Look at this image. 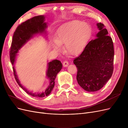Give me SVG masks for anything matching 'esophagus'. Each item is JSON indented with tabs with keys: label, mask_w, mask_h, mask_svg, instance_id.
Instances as JSON below:
<instances>
[{
	"label": "esophagus",
	"mask_w": 128,
	"mask_h": 128,
	"mask_svg": "<svg viewBox=\"0 0 128 128\" xmlns=\"http://www.w3.org/2000/svg\"><path fill=\"white\" fill-rule=\"evenodd\" d=\"M68 64H69V62H68L67 61H64L63 62V66H64V67H67Z\"/></svg>",
	"instance_id": "obj_1"
}]
</instances>
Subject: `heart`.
<instances>
[{
	"label": "heart",
	"instance_id": "b5f03b06",
	"mask_svg": "<svg viewBox=\"0 0 128 128\" xmlns=\"http://www.w3.org/2000/svg\"><path fill=\"white\" fill-rule=\"evenodd\" d=\"M90 34V28L87 23L77 20L68 22L57 30L53 48L60 51L61 45L64 43L66 52L72 56L78 55L84 50Z\"/></svg>",
	"mask_w": 128,
	"mask_h": 128
}]
</instances>
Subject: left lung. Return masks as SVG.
I'll use <instances>...</instances> for the list:
<instances>
[{
	"mask_svg": "<svg viewBox=\"0 0 128 128\" xmlns=\"http://www.w3.org/2000/svg\"><path fill=\"white\" fill-rule=\"evenodd\" d=\"M100 31L74 60L77 68V80L86 91H98L105 85L113 72L114 46L103 24H96Z\"/></svg>",
	"mask_w": 128,
	"mask_h": 128,
	"instance_id": "1",
	"label": "left lung"
}]
</instances>
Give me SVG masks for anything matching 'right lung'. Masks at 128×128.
<instances>
[{"label":"right lung","mask_w":128,"mask_h":128,"mask_svg":"<svg viewBox=\"0 0 128 128\" xmlns=\"http://www.w3.org/2000/svg\"><path fill=\"white\" fill-rule=\"evenodd\" d=\"M45 17L39 15L32 17L20 24L17 28L12 36V45L10 50V60L14 66L17 53L25 44L38 34L46 33V23L44 22ZM62 64L58 60H52L48 64L46 77L49 80V85L47 88L40 92H30L22 85L17 75L14 66H13V72L16 81L18 85L26 93L35 98H44L49 95L52 90L55 84V79L57 74L62 69Z\"/></svg>","instance_id":"right-lung-1"}]
</instances>
